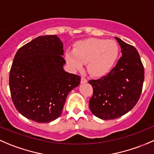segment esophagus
<instances>
[{
    "label": "esophagus",
    "mask_w": 154,
    "mask_h": 154,
    "mask_svg": "<svg viewBox=\"0 0 154 154\" xmlns=\"http://www.w3.org/2000/svg\"><path fill=\"white\" fill-rule=\"evenodd\" d=\"M80 82H81V83H87V80H86V79L85 78V77H82Z\"/></svg>",
    "instance_id": "34e87169"
}]
</instances>
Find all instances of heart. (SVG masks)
Wrapping results in <instances>:
<instances>
[{
    "label": "heart",
    "mask_w": 154,
    "mask_h": 154,
    "mask_svg": "<svg viewBox=\"0 0 154 154\" xmlns=\"http://www.w3.org/2000/svg\"><path fill=\"white\" fill-rule=\"evenodd\" d=\"M120 55V47L113 40L89 38L80 41L74 50H68L65 58L73 71H80L86 64L87 71L95 77L107 75L115 66Z\"/></svg>",
    "instance_id": "obj_1"
}]
</instances>
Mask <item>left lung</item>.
<instances>
[{
	"mask_svg": "<svg viewBox=\"0 0 154 154\" xmlns=\"http://www.w3.org/2000/svg\"><path fill=\"white\" fill-rule=\"evenodd\" d=\"M122 57L110 73L89 83L93 88L89 108L101 120H113L132 110L138 102L144 80V70L139 53L132 45L115 37Z\"/></svg>",
	"mask_w": 154,
	"mask_h": 154,
	"instance_id": "obj_1",
	"label": "left lung"
}]
</instances>
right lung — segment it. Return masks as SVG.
<instances>
[{"label":"right lung","instance_id":"1","mask_svg":"<svg viewBox=\"0 0 154 154\" xmlns=\"http://www.w3.org/2000/svg\"><path fill=\"white\" fill-rule=\"evenodd\" d=\"M63 44L56 35L36 37L19 49L10 72L9 84L16 110L39 123L59 118L68 93L80 77L63 69Z\"/></svg>","mask_w":154,"mask_h":154}]
</instances>
